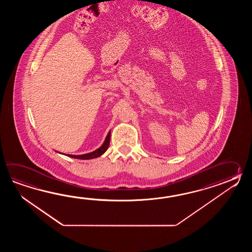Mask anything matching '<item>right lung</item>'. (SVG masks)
Instances as JSON below:
<instances>
[{
	"mask_svg": "<svg viewBox=\"0 0 252 252\" xmlns=\"http://www.w3.org/2000/svg\"><path fill=\"white\" fill-rule=\"evenodd\" d=\"M110 138H111V130L108 132L107 136H106L105 140L103 141L102 146L100 148H98L96 150L90 152V153H87V154H83V155H70V154H64V155L70 157V158H77V159H92V158H95L102 156L107 150L109 144H110ZM59 153H60V152H59Z\"/></svg>",
	"mask_w": 252,
	"mask_h": 252,
	"instance_id": "obj_1",
	"label": "right lung"
}]
</instances>
